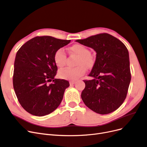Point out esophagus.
Segmentation results:
<instances>
[{"label":"esophagus","mask_w":147,"mask_h":147,"mask_svg":"<svg viewBox=\"0 0 147 147\" xmlns=\"http://www.w3.org/2000/svg\"><path fill=\"white\" fill-rule=\"evenodd\" d=\"M75 82H76V81H69L70 85H73V84H75Z\"/></svg>","instance_id":"1"}]
</instances>
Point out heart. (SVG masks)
I'll use <instances>...</instances> for the list:
<instances>
[{"label":"heart","instance_id":"heart-1","mask_svg":"<svg viewBox=\"0 0 147 147\" xmlns=\"http://www.w3.org/2000/svg\"><path fill=\"white\" fill-rule=\"evenodd\" d=\"M70 50L76 56L78 57L76 63L77 67L74 68L67 67L61 69L59 71V77L61 79L67 80H76L86 72V68L91 67L94 61L92 57L90 55V51L82 45L75 44L70 48ZM54 61L59 67H63L65 65L66 55L65 50L60 48L55 51L54 54Z\"/></svg>","mask_w":147,"mask_h":147}]
</instances>
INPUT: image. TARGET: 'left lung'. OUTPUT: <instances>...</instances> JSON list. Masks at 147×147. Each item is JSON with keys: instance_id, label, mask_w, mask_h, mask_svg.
Instances as JSON below:
<instances>
[{"instance_id": "left-lung-1", "label": "left lung", "mask_w": 147, "mask_h": 147, "mask_svg": "<svg viewBox=\"0 0 147 147\" xmlns=\"http://www.w3.org/2000/svg\"><path fill=\"white\" fill-rule=\"evenodd\" d=\"M76 42L96 53L94 64L84 80L81 98L95 113L108 114L119 108L126 97L131 80L129 55L121 40L108 33H100Z\"/></svg>"}]
</instances>
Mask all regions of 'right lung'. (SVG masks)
I'll use <instances>...</instances> for the list:
<instances>
[{"label":"right lung","mask_w":147,"mask_h":147,"mask_svg":"<svg viewBox=\"0 0 147 147\" xmlns=\"http://www.w3.org/2000/svg\"><path fill=\"white\" fill-rule=\"evenodd\" d=\"M49 36L28 40L17 51L13 75V86L22 107L35 116H44L56 109L69 83L55 78L57 67L55 51L70 43ZM53 81L49 85V82Z\"/></svg>","instance_id":"obj_1"}]
</instances>
